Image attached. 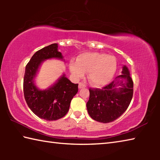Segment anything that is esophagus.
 <instances>
[{
  "instance_id": "esophagus-1",
  "label": "esophagus",
  "mask_w": 160,
  "mask_h": 160,
  "mask_svg": "<svg viewBox=\"0 0 160 160\" xmlns=\"http://www.w3.org/2000/svg\"><path fill=\"white\" fill-rule=\"evenodd\" d=\"M85 88V85L82 82H80L79 83V85H78V88L79 89H82V88Z\"/></svg>"
}]
</instances>
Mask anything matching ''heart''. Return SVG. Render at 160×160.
<instances>
[{
	"label": "heart",
	"instance_id": "1",
	"mask_svg": "<svg viewBox=\"0 0 160 160\" xmlns=\"http://www.w3.org/2000/svg\"><path fill=\"white\" fill-rule=\"evenodd\" d=\"M70 71L75 78L83 77L88 72V78L92 85L96 87L107 85L115 75L117 61L114 56L98 52L82 53L78 61L71 60Z\"/></svg>",
	"mask_w": 160,
	"mask_h": 160
}]
</instances>
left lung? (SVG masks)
I'll return each mask as SVG.
<instances>
[{
    "label": "left lung",
    "mask_w": 160,
    "mask_h": 160,
    "mask_svg": "<svg viewBox=\"0 0 160 160\" xmlns=\"http://www.w3.org/2000/svg\"><path fill=\"white\" fill-rule=\"evenodd\" d=\"M122 74L101 89L90 88L87 109L90 117L101 123L112 122L128 109L133 94V82L128 68L123 66Z\"/></svg>",
    "instance_id": "1"
}]
</instances>
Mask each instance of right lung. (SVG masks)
Wrapping results in <instances>:
<instances>
[{"mask_svg": "<svg viewBox=\"0 0 160 160\" xmlns=\"http://www.w3.org/2000/svg\"><path fill=\"white\" fill-rule=\"evenodd\" d=\"M51 58L63 60L57 44L47 46L32 56L25 68L23 90L27 104L35 115L47 121H55L68 112L70 102L78 91V84L71 82L63 74L48 89L38 88L34 83L38 69L43 62Z\"/></svg>", "mask_w": 160, "mask_h": 160, "instance_id": "obj_1", "label": "right lung"}]
</instances>
